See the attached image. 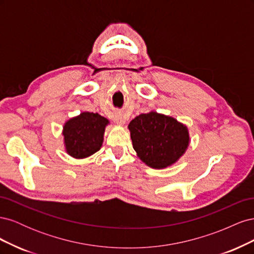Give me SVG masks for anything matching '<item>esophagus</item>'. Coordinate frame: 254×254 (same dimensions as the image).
Masks as SVG:
<instances>
[{
  "label": "esophagus",
  "instance_id": "1",
  "mask_svg": "<svg viewBox=\"0 0 254 254\" xmlns=\"http://www.w3.org/2000/svg\"><path fill=\"white\" fill-rule=\"evenodd\" d=\"M115 122H117L118 125H121V126L125 124V120L122 117V115H117V117H115Z\"/></svg>",
  "mask_w": 254,
  "mask_h": 254
}]
</instances>
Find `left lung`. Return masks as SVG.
Segmentation results:
<instances>
[{"label": "left lung", "instance_id": "1", "mask_svg": "<svg viewBox=\"0 0 254 254\" xmlns=\"http://www.w3.org/2000/svg\"><path fill=\"white\" fill-rule=\"evenodd\" d=\"M128 129L137 157L156 170L175 164L190 144L186 125L156 111L137 115L129 123Z\"/></svg>", "mask_w": 254, "mask_h": 254}]
</instances>
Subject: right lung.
I'll use <instances>...</instances> for the list:
<instances>
[{
	"mask_svg": "<svg viewBox=\"0 0 254 254\" xmlns=\"http://www.w3.org/2000/svg\"><path fill=\"white\" fill-rule=\"evenodd\" d=\"M109 121L98 113L81 112L66 121L63 135L67 155L75 159H84L101 149L104 133Z\"/></svg>",
	"mask_w": 254,
	"mask_h": 254,
	"instance_id": "add662e5",
	"label": "right lung"
}]
</instances>
